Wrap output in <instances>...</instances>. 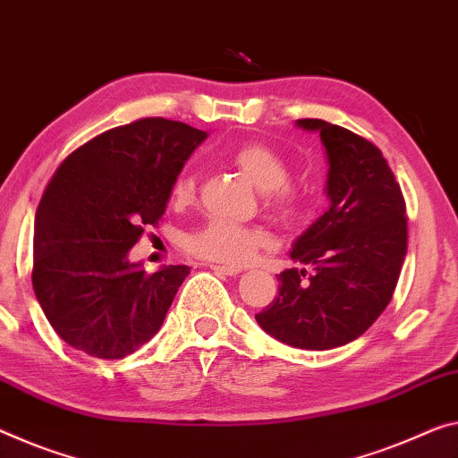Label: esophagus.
I'll list each match as a JSON object with an SVG mask.
<instances>
[{"label":"esophagus","mask_w":458,"mask_h":458,"mask_svg":"<svg viewBox=\"0 0 458 458\" xmlns=\"http://www.w3.org/2000/svg\"><path fill=\"white\" fill-rule=\"evenodd\" d=\"M208 268L219 272V274H225V276H235V274L242 272L239 266H225V264L223 266L221 264H208Z\"/></svg>","instance_id":"esophagus-1"}]
</instances>
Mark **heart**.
Listing matches in <instances>:
<instances>
[{"instance_id":"obj_1","label":"heart","mask_w":458,"mask_h":458,"mask_svg":"<svg viewBox=\"0 0 458 458\" xmlns=\"http://www.w3.org/2000/svg\"><path fill=\"white\" fill-rule=\"evenodd\" d=\"M229 159L242 170L259 190H264V205L268 207L280 221L293 223L305 213L307 192L291 178V165L270 145L259 140H248L237 145L229 153ZM199 174L186 167L175 175L172 184V199L175 202H188L194 199ZM272 242L268 231L259 225H239L227 219H208L199 229L190 231L184 237V248L196 258L210 262L237 266L248 259L259 248Z\"/></svg>"}]
</instances>
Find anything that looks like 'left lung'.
<instances>
[{"instance_id":"left-lung-1","label":"left lung","mask_w":458,"mask_h":458,"mask_svg":"<svg viewBox=\"0 0 458 458\" xmlns=\"http://www.w3.org/2000/svg\"><path fill=\"white\" fill-rule=\"evenodd\" d=\"M326 147L332 207L291 251L302 268L278 274V294L256 315L266 334L302 350L362 335L395 293L407 251L405 199L381 149L344 126L301 118Z\"/></svg>"}]
</instances>
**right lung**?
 I'll list each match as a JSON object with an SVG mask.
<instances>
[{
	"label": "right lung",
	"instance_id": "obj_1",
	"mask_svg": "<svg viewBox=\"0 0 458 458\" xmlns=\"http://www.w3.org/2000/svg\"><path fill=\"white\" fill-rule=\"evenodd\" d=\"M207 132L140 118L77 147L48 180L34 219L32 286L69 346L102 360L159 332L188 266L145 272L126 253L157 227L175 175Z\"/></svg>",
	"mask_w": 458,
	"mask_h": 458
}]
</instances>
